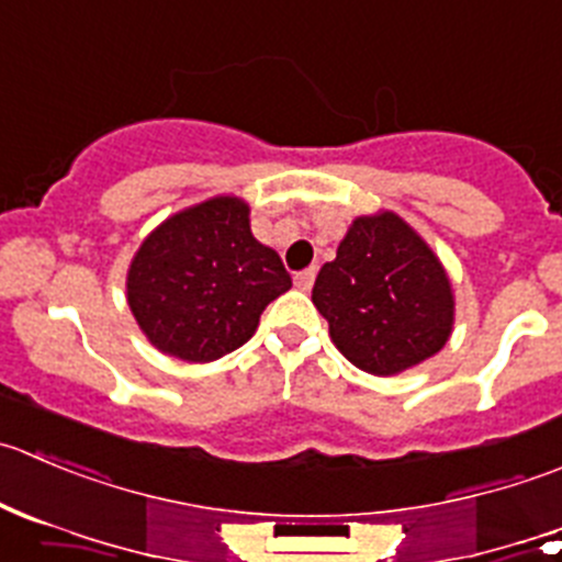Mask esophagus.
<instances>
[{"label":"esophagus","mask_w":562,"mask_h":562,"mask_svg":"<svg viewBox=\"0 0 562 562\" xmlns=\"http://www.w3.org/2000/svg\"><path fill=\"white\" fill-rule=\"evenodd\" d=\"M293 282H296L299 291H310V288H313V282H315V269L299 271V274L293 277Z\"/></svg>","instance_id":"1"}]
</instances>
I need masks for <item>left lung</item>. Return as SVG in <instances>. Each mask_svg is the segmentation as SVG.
I'll return each mask as SVG.
<instances>
[{"instance_id":"obj_1","label":"left lung","mask_w":562,"mask_h":562,"mask_svg":"<svg viewBox=\"0 0 562 562\" xmlns=\"http://www.w3.org/2000/svg\"><path fill=\"white\" fill-rule=\"evenodd\" d=\"M313 304L342 357L395 375L434 357L453 329V291L437 255L395 214L359 216L315 277Z\"/></svg>"}]
</instances>
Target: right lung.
Here are the masks:
<instances>
[{"instance_id":"add662e5","label":"right lung","mask_w":562,"mask_h":562,"mask_svg":"<svg viewBox=\"0 0 562 562\" xmlns=\"http://www.w3.org/2000/svg\"><path fill=\"white\" fill-rule=\"evenodd\" d=\"M288 288L280 255L249 231L247 203L214 198L145 238L128 269V307L159 351L211 362L244 346Z\"/></svg>"}]
</instances>
